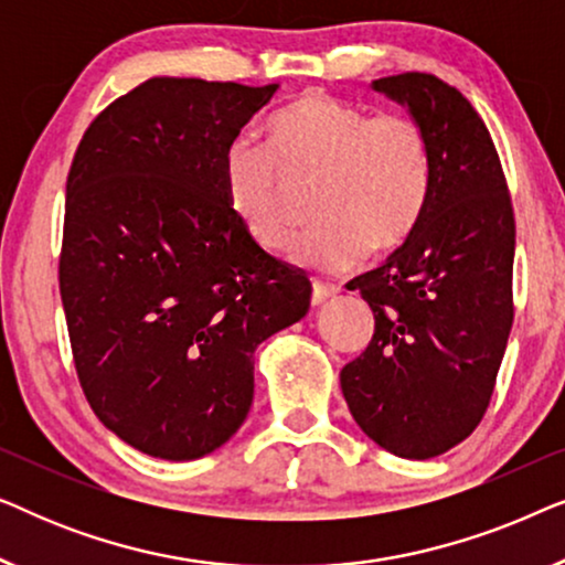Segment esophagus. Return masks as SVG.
Returning a JSON list of instances; mask_svg holds the SVG:
<instances>
[{
	"instance_id": "34e87169",
	"label": "esophagus",
	"mask_w": 565,
	"mask_h": 565,
	"mask_svg": "<svg viewBox=\"0 0 565 565\" xmlns=\"http://www.w3.org/2000/svg\"><path fill=\"white\" fill-rule=\"evenodd\" d=\"M337 285H329V282H321V280H313L311 282V303L313 306H319V303H323V300L327 298H331V296H337Z\"/></svg>"
}]
</instances>
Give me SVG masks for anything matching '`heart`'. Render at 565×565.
I'll return each mask as SVG.
<instances>
[{
    "label": "heart",
    "instance_id": "obj_1",
    "mask_svg": "<svg viewBox=\"0 0 565 565\" xmlns=\"http://www.w3.org/2000/svg\"><path fill=\"white\" fill-rule=\"evenodd\" d=\"M308 184L319 226L298 259L319 273H344L367 252L388 254L414 234L431 188L429 138L412 115H370L308 89L265 122L262 146L231 149L226 200L262 249L285 254L300 231L290 188Z\"/></svg>",
    "mask_w": 565,
    "mask_h": 565
}]
</instances>
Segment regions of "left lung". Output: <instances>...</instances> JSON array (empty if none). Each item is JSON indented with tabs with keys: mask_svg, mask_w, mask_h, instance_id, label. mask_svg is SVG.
<instances>
[{
	"mask_svg": "<svg viewBox=\"0 0 565 565\" xmlns=\"http://www.w3.org/2000/svg\"><path fill=\"white\" fill-rule=\"evenodd\" d=\"M375 89L422 122L431 188L414 234L350 282L375 334L339 381L373 443L427 460L470 437L489 408L514 321V211L489 128L458 89L422 72Z\"/></svg>",
	"mask_w": 565,
	"mask_h": 565,
	"instance_id": "1",
	"label": "left lung"
}]
</instances>
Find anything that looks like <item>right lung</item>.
<instances>
[{
  "mask_svg": "<svg viewBox=\"0 0 565 565\" xmlns=\"http://www.w3.org/2000/svg\"><path fill=\"white\" fill-rule=\"evenodd\" d=\"M277 84L153 76L105 107L66 177L58 290L92 412L153 458L195 460L249 414L254 350L311 282L231 213L226 159Z\"/></svg>",
  "mask_w": 565,
  "mask_h": 565,
  "instance_id": "1",
  "label": "right lung"
}]
</instances>
